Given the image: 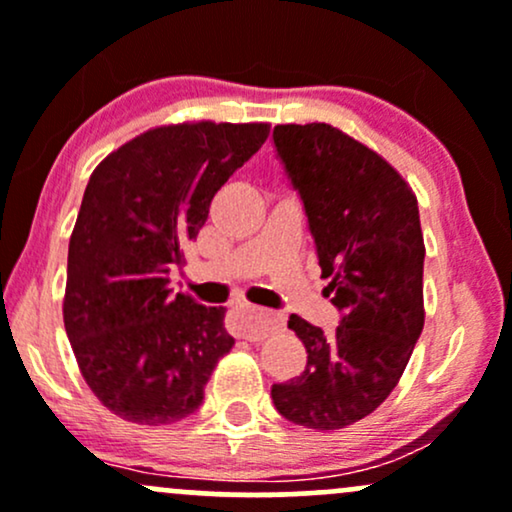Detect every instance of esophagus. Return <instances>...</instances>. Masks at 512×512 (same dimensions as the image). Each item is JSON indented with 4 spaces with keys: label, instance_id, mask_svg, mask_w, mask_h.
I'll use <instances>...</instances> for the list:
<instances>
[{
    "label": "esophagus",
    "instance_id": "obj_1",
    "mask_svg": "<svg viewBox=\"0 0 512 512\" xmlns=\"http://www.w3.org/2000/svg\"><path fill=\"white\" fill-rule=\"evenodd\" d=\"M284 325L281 315L269 313V310L257 308V305H243L238 317V337L248 339V342H262L269 334Z\"/></svg>",
    "mask_w": 512,
    "mask_h": 512
}]
</instances>
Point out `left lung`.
Returning <instances> with one entry per match:
<instances>
[{
	"instance_id": "1",
	"label": "left lung",
	"mask_w": 512,
	"mask_h": 512,
	"mask_svg": "<svg viewBox=\"0 0 512 512\" xmlns=\"http://www.w3.org/2000/svg\"><path fill=\"white\" fill-rule=\"evenodd\" d=\"M274 144L301 192L325 293L342 325L325 334L291 315L308 363L272 385L293 424L337 431L373 414L395 390L424 330V233L409 182L378 151L327 122L276 125Z\"/></svg>"
}]
</instances>
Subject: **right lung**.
Returning a JSON list of instances; mask_svg holds the SVG:
<instances>
[{"mask_svg": "<svg viewBox=\"0 0 512 512\" xmlns=\"http://www.w3.org/2000/svg\"><path fill=\"white\" fill-rule=\"evenodd\" d=\"M267 122L146 129L98 163L67 257L64 330L91 392L120 419L166 426L199 409L236 339L226 308L173 293L209 204L267 142Z\"/></svg>", "mask_w": 512, "mask_h": 512, "instance_id": "1", "label": "right lung"}]
</instances>
